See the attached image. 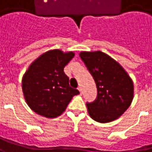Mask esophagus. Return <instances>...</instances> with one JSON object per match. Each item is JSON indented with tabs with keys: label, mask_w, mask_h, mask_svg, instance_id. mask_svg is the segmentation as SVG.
<instances>
[{
	"label": "esophagus",
	"mask_w": 152,
	"mask_h": 152,
	"mask_svg": "<svg viewBox=\"0 0 152 152\" xmlns=\"http://www.w3.org/2000/svg\"><path fill=\"white\" fill-rule=\"evenodd\" d=\"M78 90H79V91H80V92L81 93V92H82V88H81V86H79V87H78Z\"/></svg>",
	"instance_id": "1"
}]
</instances>
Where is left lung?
Masks as SVG:
<instances>
[{
    "label": "left lung",
    "instance_id": "1",
    "mask_svg": "<svg viewBox=\"0 0 152 152\" xmlns=\"http://www.w3.org/2000/svg\"><path fill=\"white\" fill-rule=\"evenodd\" d=\"M80 56L92 75L98 91L95 101L86 103L90 117L99 123L118 118L133 99L132 78L118 61L101 51H84Z\"/></svg>",
    "mask_w": 152,
    "mask_h": 152
}]
</instances>
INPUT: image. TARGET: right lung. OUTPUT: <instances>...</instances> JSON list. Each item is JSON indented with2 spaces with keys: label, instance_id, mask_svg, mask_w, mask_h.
I'll return each mask as SVG.
<instances>
[{
  "label": "right lung",
  "instance_id": "right-lung-1",
  "mask_svg": "<svg viewBox=\"0 0 152 152\" xmlns=\"http://www.w3.org/2000/svg\"><path fill=\"white\" fill-rule=\"evenodd\" d=\"M73 52L53 49L39 55L28 66L21 81L23 96L32 111L42 117L54 118L65 112L77 89L69 86L64 67Z\"/></svg>",
  "mask_w": 152,
  "mask_h": 152
}]
</instances>
